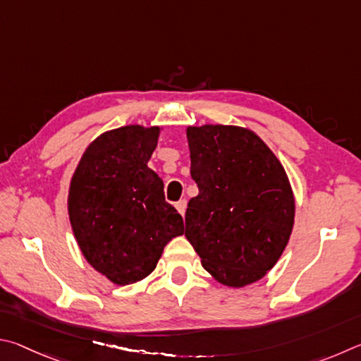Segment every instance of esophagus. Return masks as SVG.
I'll use <instances>...</instances> for the list:
<instances>
[{
  "mask_svg": "<svg viewBox=\"0 0 361 361\" xmlns=\"http://www.w3.org/2000/svg\"><path fill=\"white\" fill-rule=\"evenodd\" d=\"M176 209L179 211V212L182 214V216H184L185 209H187V200H179V201H177V203H176Z\"/></svg>",
  "mask_w": 361,
  "mask_h": 361,
  "instance_id": "esophagus-1",
  "label": "esophagus"
}]
</instances>
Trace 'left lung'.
<instances>
[{"label": "left lung", "mask_w": 361, "mask_h": 361, "mask_svg": "<svg viewBox=\"0 0 361 361\" xmlns=\"http://www.w3.org/2000/svg\"><path fill=\"white\" fill-rule=\"evenodd\" d=\"M187 137L200 193L188 201L185 236L224 286L257 282L279 260L293 228L286 171L250 130L192 126Z\"/></svg>", "instance_id": "left-lung-1"}]
</instances>
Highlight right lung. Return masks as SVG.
I'll return each instance as SVG.
<instances>
[{
	"instance_id": "1",
	"label": "right lung",
	"mask_w": 361,
	"mask_h": 361,
	"mask_svg": "<svg viewBox=\"0 0 361 361\" xmlns=\"http://www.w3.org/2000/svg\"><path fill=\"white\" fill-rule=\"evenodd\" d=\"M158 126H122L94 139L69 187V220L82 254L118 286L149 276L184 220L147 166Z\"/></svg>"
}]
</instances>
